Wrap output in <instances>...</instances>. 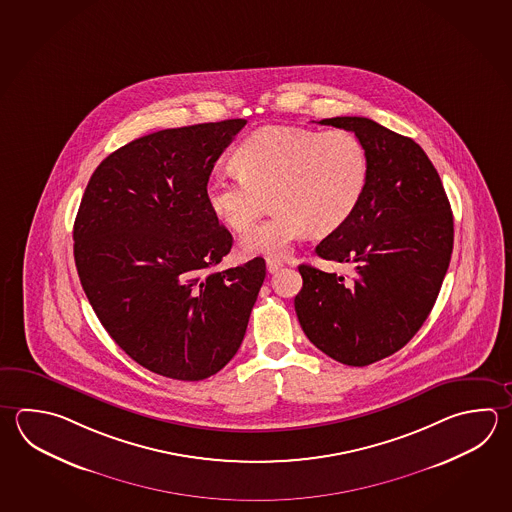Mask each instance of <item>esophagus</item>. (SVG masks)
Returning a JSON list of instances; mask_svg holds the SVG:
<instances>
[{"mask_svg": "<svg viewBox=\"0 0 512 512\" xmlns=\"http://www.w3.org/2000/svg\"><path fill=\"white\" fill-rule=\"evenodd\" d=\"M282 266H284V264H282V261H279V259H268V261H266V268H268L270 273H277Z\"/></svg>", "mask_w": 512, "mask_h": 512, "instance_id": "esophagus-1", "label": "esophagus"}]
</instances>
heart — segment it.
<instances>
[{
    "label": "heart",
    "instance_id": "heart-1",
    "mask_svg": "<svg viewBox=\"0 0 512 512\" xmlns=\"http://www.w3.org/2000/svg\"><path fill=\"white\" fill-rule=\"evenodd\" d=\"M235 175H213L206 203L233 232H248L268 206L275 208L242 239L248 255L284 257L309 230L328 235L357 212L369 181V154L349 130L271 125L248 135L233 152Z\"/></svg>",
    "mask_w": 512,
    "mask_h": 512
}]
</instances>
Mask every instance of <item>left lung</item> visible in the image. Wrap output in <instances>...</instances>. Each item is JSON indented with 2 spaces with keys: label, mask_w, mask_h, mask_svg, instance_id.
<instances>
[{
  "label": "left lung",
  "mask_w": 512,
  "mask_h": 512,
  "mask_svg": "<svg viewBox=\"0 0 512 512\" xmlns=\"http://www.w3.org/2000/svg\"><path fill=\"white\" fill-rule=\"evenodd\" d=\"M320 125L355 132L369 154L366 193L344 226L320 241V259L355 277L300 264L295 311L306 337L346 366H369L415 337L433 309L453 253V212L433 163L413 139L367 117Z\"/></svg>",
  "instance_id": "1"
}]
</instances>
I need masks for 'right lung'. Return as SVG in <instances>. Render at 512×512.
<instances>
[{
    "mask_svg": "<svg viewBox=\"0 0 512 512\" xmlns=\"http://www.w3.org/2000/svg\"><path fill=\"white\" fill-rule=\"evenodd\" d=\"M244 125L139 137L101 161L79 204L74 259L88 302L117 346L157 375L195 382L221 371L266 277L262 257L213 271L233 239L206 183Z\"/></svg>",
    "mask_w": 512,
    "mask_h": 512,
    "instance_id": "add662e5",
    "label": "right lung"
}]
</instances>
